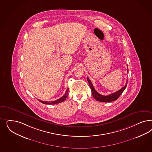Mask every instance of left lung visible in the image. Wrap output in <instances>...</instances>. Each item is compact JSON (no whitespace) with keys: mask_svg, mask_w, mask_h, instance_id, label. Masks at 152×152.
Wrapping results in <instances>:
<instances>
[{"mask_svg":"<svg viewBox=\"0 0 152 152\" xmlns=\"http://www.w3.org/2000/svg\"><path fill=\"white\" fill-rule=\"evenodd\" d=\"M127 72H128V70H127ZM87 80H88V83L89 84L90 88L91 89V91H92L93 97L95 98L97 101H99V102H110L116 100L124 92V91L126 87L127 84V82H126L125 86L124 87H123L121 89H120V90H118V91L115 92V93L110 94L107 95V96H103V95H101L99 93H98L95 90V89L93 86V84L92 83V82H91L90 79L88 78V77L87 78Z\"/></svg>","mask_w":152,"mask_h":152,"instance_id":"obj_1","label":"left lung"}]
</instances>
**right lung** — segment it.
<instances>
[{
    "instance_id": "right-lung-1",
    "label": "right lung",
    "mask_w": 152,
    "mask_h": 152,
    "mask_svg": "<svg viewBox=\"0 0 152 152\" xmlns=\"http://www.w3.org/2000/svg\"><path fill=\"white\" fill-rule=\"evenodd\" d=\"M69 89L68 88L66 91V92L65 93L64 96L63 97H61V98H59L58 99L56 100V101H50V102H48V101H41L39 99H38L40 102L44 104H57V103H61L62 102L64 101L66 98H67L68 97V93Z\"/></svg>"
}]
</instances>
